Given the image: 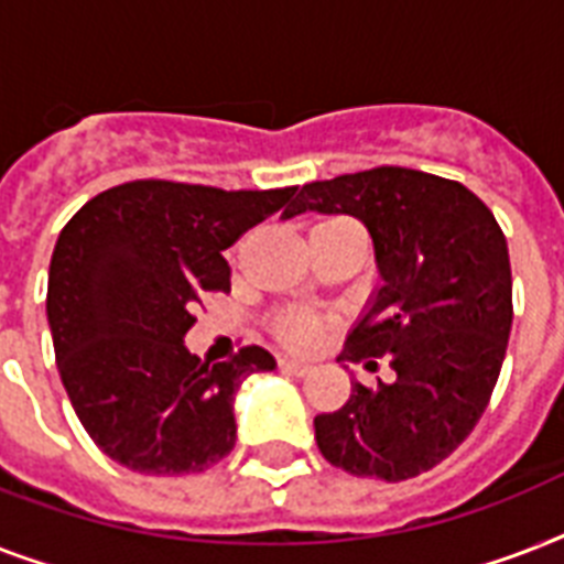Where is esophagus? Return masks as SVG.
<instances>
[{
	"instance_id": "obj_1",
	"label": "esophagus",
	"mask_w": 564,
	"mask_h": 564,
	"mask_svg": "<svg viewBox=\"0 0 564 564\" xmlns=\"http://www.w3.org/2000/svg\"><path fill=\"white\" fill-rule=\"evenodd\" d=\"M278 366H281L283 371H290V375H295V377H304V375H310V369H313V366H310V362L290 360V357H281V360H278Z\"/></svg>"
}]
</instances>
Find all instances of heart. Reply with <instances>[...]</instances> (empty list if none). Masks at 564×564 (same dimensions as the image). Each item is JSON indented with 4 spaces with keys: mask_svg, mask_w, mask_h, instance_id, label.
Masks as SVG:
<instances>
[{
    "mask_svg": "<svg viewBox=\"0 0 564 564\" xmlns=\"http://www.w3.org/2000/svg\"><path fill=\"white\" fill-rule=\"evenodd\" d=\"M318 225H354V221L325 219V221H318ZM354 228H357V225H354ZM327 325H330V322H327V316H322V313H310V310H299V307H283L272 316V336L278 339V343L286 345V348H310Z\"/></svg>",
    "mask_w": 564,
    "mask_h": 564,
    "instance_id": "1",
    "label": "heart"
}]
</instances>
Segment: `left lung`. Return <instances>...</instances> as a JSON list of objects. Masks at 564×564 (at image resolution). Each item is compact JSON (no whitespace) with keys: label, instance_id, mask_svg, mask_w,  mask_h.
Wrapping results in <instances>:
<instances>
[{"label":"left lung","instance_id":"left-lung-1","mask_svg":"<svg viewBox=\"0 0 564 564\" xmlns=\"http://www.w3.org/2000/svg\"><path fill=\"white\" fill-rule=\"evenodd\" d=\"M348 213L371 234L383 286L339 360L394 380L351 383L343 410L316 415L327 463L398 482L463 445L489 406L512 330L507 237L486 204L459 184L406 166L304 184L295 213Z\"/></svg>","mask_w":564,"mask_h":564}]
</instances>
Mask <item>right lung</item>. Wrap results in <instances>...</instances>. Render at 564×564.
Segmentation results:
<instances>
[{"mask_svg":"<svg viewBox=\"0 0 564 564\" xmlns=\"http://www.w3.org/2000/svg\"><path fill=\"white\" fill-rule=\"evenodd\" d=\"M292 195L145 178L105 189L66 221L48 265V327L75 415L113 463L178 477L234 451V394L274 369L272 354L246 345L210 366L184 334L210 292H230L221 251L290 210Z\"/></svg>","mask_w":564,"mask_h":564,"instance_id":"add662e5","label":"right lung"}]
</instances>
